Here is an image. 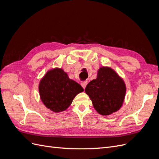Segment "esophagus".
Wrapping results in <instances>:
<instances>
[{"mask_svg":"<svg viewBox=\"0 0 159 159\" xmlns=\"http://www.w3.org/2000/svg\"><path fill=\"white\" fill-rule=\"evenodd\" d=\"M87 84H88V81H82V82L81 83V85L82 86L84 89H85V87H86V85H87Z\"/></svg>","mask_w":159,"mask_h":159,"instance_id":"obj_1","label":"esophagus"}]
</instances>
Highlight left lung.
I'll list each match as a JSON object with an SVG mask.
<instances>
[{
    "mask_svg": "<svg viewBox=\"0 0 159 159\" xmlns=\"http://www.w3.org/2000/svg\"><path fill=\"white\" fill-rule=\"evenodd\" d=\"M85 91L98 113L109 115L122 107L126 85L123 80L112 68L101 67L97 78L90 81Z\"/></svg>",
    "mask_w": 159,
    "mask_h": 159,
    "instance_id": "1",
    "label": "left lung"
}]
</instances>
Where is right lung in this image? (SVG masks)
Masks as SVG:
<instances>
[{
	"label": "right lung",
	"instance_id": "add662e5",
	"mask_svg": "<svg viewBox=\"0 0 159 159\" xmlns=\"http://www.w3.org/2000/svg\"><path fill=\"white\" fill-rule=\"evenodd\" d=\"M38 90L42 103L55 113L66 110L75 96L84 91L78 83L70 79L67 73L58 68L46 72L40 81Z\"/></svg>",
	"mask_w": 159,
	"mask_h": 159
}]
</instances>
